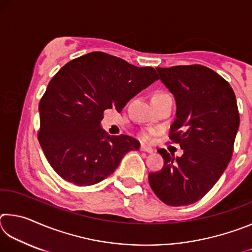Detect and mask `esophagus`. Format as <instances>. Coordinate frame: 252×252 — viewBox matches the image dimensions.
Wrapping results in <instances>:
<instances>
[{
    "mask_svg": "<svg viewBox=\"0 0 252 252\" xmlns=\"http://www.w3.org/2000/svg\"><path fill=\"white\" fill-rule=\"evenodd\" d=\"M140 150L141 151H144V152H148V153H153V149L151 147H147L144 146V144H142L141 147H140Z\"/></svg>",
    "mask_w": 252,
    "mask_h": 252,
    "instance_id": "esophagus-1",
    "label": "esophagus"
}]
</instances>
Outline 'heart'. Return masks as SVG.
<instances>
[{"label": "heart", "mask_w": 252, "mask_h": 252, "mask_svg": "<svg viewBox=\"0 0 252 252\" xmlns=\"http://www.w3.org/2000/svg\"><path fill=\"white\" fill-rule=\"evenodd\" d=\"M162 94V93H159V94H156V95H160ZM155 132L151 131V130H148V131H143L141 134H140V136H141V139L143 140V141H150V140L152 139V135Z\"/></svg>", "instance_id": "1"}]
</instances>
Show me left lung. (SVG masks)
<instances>
[{
	"mask_svg": "<svg viewBox=\"0 0 252 252\" xmlns=\"http://www.w3.org/2000/svg\"><path fill=\"white\" fill-rule=\"evenodd\" d=\"M161 82L177 103L170 139L183 150L174 157L159 149L163 168L149 173L151 189L162 202L180 207L197 202L222 176L231 160L239 129L232 88L209 67H157Z\"/></svg>",
	"mask_w": 252,
	"mask_h": 252,
	"instance_id": "8db88e82",
	"label": "left lung"
}]
</instances>
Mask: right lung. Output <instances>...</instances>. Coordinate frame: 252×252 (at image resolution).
I'll return each instance as SVG.
<instances>
[{"label": "right lung", "instance_id": "right-lung-1", "mask_svg": "<svg viewBox=\"0 0 252 252\" xmlns=\"http://www.w3.org/2000/svg\"><path fill=\"white\" fill-rule=\"evenodd\" d=\"M159 79L153 67H138L103 52L72 60L50 81L39 105V142L51 167L75 186H92L139 150L132 136L101 129L103 111L118 112Z\"/></svg>", "mask_w": 252, "mask_h": 252}]
</instances>
